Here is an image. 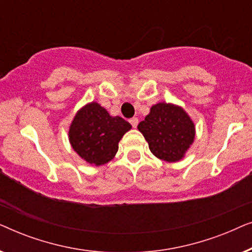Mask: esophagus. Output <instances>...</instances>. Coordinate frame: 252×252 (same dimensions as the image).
<instances>
[{"instance_id": "34e87169", "label": "esophagus", "mask_w": 252, "mask_h": 252, "mask_svg": "<svg viewBox=\"0 0 252 252\" xmlns=\"http://www.w3.org/2000/svg\"><path fill=\"white\" fill-rule=\"evenodd\" d=\"M129 123H130V125L134 127V128H136L137 124H139V119H137V118H132V119H129Z\"/></svg>"}]
</instances>
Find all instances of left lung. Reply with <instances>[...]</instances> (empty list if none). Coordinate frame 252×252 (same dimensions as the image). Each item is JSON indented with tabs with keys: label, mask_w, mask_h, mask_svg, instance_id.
I'll return each mask as SVG.
<instances>
[{
	"label": "left lung",
	"mask_w": 252,
	"mask_h": 252,
	"mask_svg": "<svg viewBox=\"0 0 252 252\" xmlns=\"http://www.w3.org/2000/svg\"><path fill=\"white\" fill-rule=\"evenodd\" d=\"M137 128L157 158L173 163L180 160L194 142L195 126L180 106L158 103Z\"/></svg>",
	"instance_id": "left-lung-1"
}]
</instances>
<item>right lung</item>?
Instances as JSON below:
<instances>
[{
  "instance_id": "1",
  "label": "right lung",
  "mask_w": 252,
  "mask_h": 252,
  "mask_svg": "<svg viewBox=\"0 0 252 252\" xmlns=\"http://www.w3.org/2000/svg\"><path fill=\"white\" fill-rule=\"evenodd\" d=\"M130 128V124L122 117H111L98 103L93 102L75 115L68 139L82 159L99 166L115 157L119 141Z\"/></svg>"
}]
</instances>
